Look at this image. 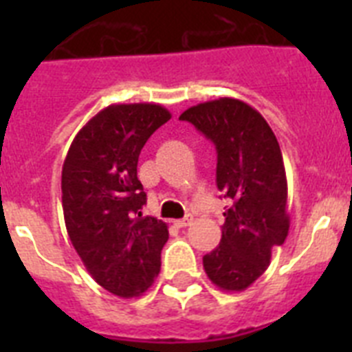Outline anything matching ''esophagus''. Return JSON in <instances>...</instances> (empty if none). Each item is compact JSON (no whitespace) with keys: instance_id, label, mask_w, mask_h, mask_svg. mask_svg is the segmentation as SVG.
<instances>
[{"instance_id":"1","label":"esophagus","mask_w":352,"mask_h":352,"mask_svg":"<svg viewBox=\"0 0 352 352\" xmlns=\"http://www.w3.org/2000/svg\"><path fill=\"white\" fill-rule=\"evenodd\" d=\"M192 220H194V217H192V214H186L185 219L174 220V226H176V227H188L192 223Z\"/></svg>"}]
</instances>
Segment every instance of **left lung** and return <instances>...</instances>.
I'll return each instance as SVG.
<instances>
[{
  "mask_svg": "<svg viewBox=\"0 0 352 352\" xmlns=\"http://www.w3.org/2000/svg\"><path fill=\"white\" fill-rule=\"evenodd\" d=\"M179 120L213 141L217 186L231 203L220 245L203 257L204 272L222 291H245L266 272L272 248L289 232L280 146L261 113L231 96L194 105Z\"/></svg>",
  "mask_w": 352,
  "mask_h": 352,
  "instance_id": "1",
  "label": "left lung"
}]
</instances>
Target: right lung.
I'll use <instances>...</instances> for the list:
<instances>
[{
    "instance_id": "right-lung-1",
    "label": "right lung",
    "mask_w": 352,
    "mask_h": 352,
    "mask_svg": "<svg viewBox=\"0 0 352 352\" xmlns=\"http://www.w3.org/2000/svg\"><path fill=\"white\" fill-rule=\"evenodd\" d=\"M170 120L160 104H113L77 132L61 170L70 241L89 275L120 298H138L160 273L167 223L144 217L141 149Z\"/></svg>"
}]
</instances>
